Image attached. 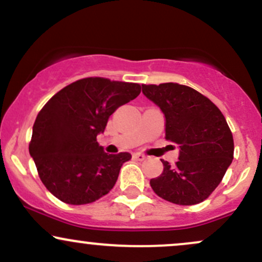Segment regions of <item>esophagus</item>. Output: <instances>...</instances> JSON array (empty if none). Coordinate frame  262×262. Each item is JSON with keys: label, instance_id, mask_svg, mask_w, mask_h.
Segmentation results:
<instances>
[{"label": "esophagus", "instance_id": "obj_1", "mask_svg": "<svg viewBox=\"0 0 262 262\" xmlns=\"http://www.w3.org/2000/svg\"><path fill=\"white\" fill-rule=\"evenodd\" d=\"M133 158L135 159V160H138V161H143V160H145L146 156L144 155V154H141V152H135V154L133 155Z\"/></svg>", "mask_w": 262, "mask_h": 262}]
</instances>
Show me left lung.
Instances as JSON below:
<instances>
[{"mask_svg":"<svg viewBox=\"0 0 262 262\" xmlns=\"http://www.w3.org/2000/svg\"><path fill=\"white\" fill-rule=\"evenodd\" d=\"M165 116V138L179 145V161L150 180L159 197L175 204L201 203L217 188L234 155L229 125L219 108L196 90L179 83L141 85Z\"/></svg>","mask_w":262,"mask_h":262,"instance_id":"obj_1","label":"left lung"}]
</instances>
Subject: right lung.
Returning <instances> with one entry per match:
<instances>
[{
	"instance_id": "add662e5",
	"label": "right lung",
	"mask_w": 262,
	"mask_h": 262,
	"mask_svg": "<svg viewBox=\"0 0 262 262\" xmlns=\"http://www.w3.org/2000/svg\"><path fill=\"white\" fill-rule=\"evenodd\" d=\"M140 85L87 77L64 87L41 108L29 154L48 191L62 202L86 204L107 194L129 152L108 155L97 143L114 111L139 96Z\"/></svg>"
}]
</instances>
